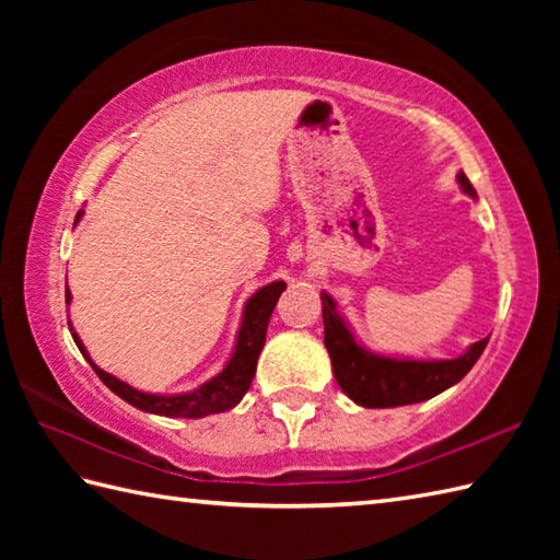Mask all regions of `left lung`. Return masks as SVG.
Instances as JSON below:
<instances>
[{"label":"left lung","instance_id":"1","mask_svg":"<svg viewBox=\"0 0 560 560\" xmlns=\"http://www.w3.org/2000/svg\"><path fill=\"white\" fill-rule=\"evenodd\" d=\"M457 183L464 195L477 199V189L471 187L467 175L459 173ZM319 299H323L325 347L331 359V373H335L343 395L365 409L404 407V404L425 401L440 395L471 371L489 343V337H486L471 343L457 359L440 361L373 353L361 341H355L349 323L339 313L337 301L327 291L319 293Z\"/></svg>","mask_w":560,"mask_h":560}]
</instances>
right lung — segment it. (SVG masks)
I'll list each match as a JSON object with an SVG mask.
<instances>
[{"instance_id": "1", "label": "right lung", "mask_w": 560, "mask_h": 560, "mask_svg": "<svg viewBox=\"0 0 560 560\" xmlns=\"http://www.w3.org/2000/svg\"><path fill=\"white\" fill-rule=\"evenodd\" d=\"M83 209L77 213L74 225L81 221ZM287 289L283 281H271L267 287H261L249 295L245 307H243V319H241V329H237L235 337V347L229 363L223 365V371L219 375H213L207 380L205 385H199L189 392H175V395H151V392H141L132 385H127L125 380L115 377L110 373H105L103 368L93 363L83 341L74 331L69 323V331L74 337V343L79 351L83 353V359L91 363L93 371L103 380L108 389H113L117 397L125 399L127 404H132L139 411L147 413H159V416H168V419H205V416L211 413H221L233 409L235 404H241L245 397V392L249 389V383H253L255 371H257V359L261 353V347H265L267 339V327H269V317L273 313V305L279 303V295ZM71 303V291L67 289V305Z\"/></svg>"}]
</instances>
